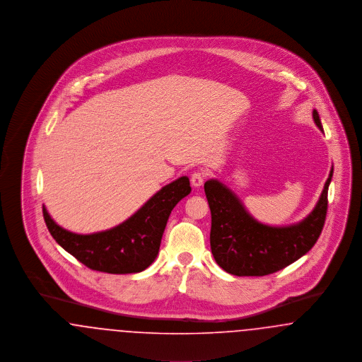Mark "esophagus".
<instances>
[{
    "mask_svg": "<svg viewBox=\"0 0 362 362\" xmlns=\"http://www.w3.org/2000/svg\"><path fill=\"white\" fill-rule=\"evenodd\" d=\"M205 173H194L191 175V185L194 187H201L205 182Z\"/></svg>",
    "mask_w": 362,
    "mask_h": 362,
    "instance_id": "obj_1",
    "label": "esophagus"
}]
</instances>
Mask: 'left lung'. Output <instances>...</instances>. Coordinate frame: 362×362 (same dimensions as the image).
<instances>
[{"label":"left lung","instance_id":"left-lung-1","mask_svg":"<svg viewBox=\"0 0 362 362\" xmlns=\"http://www.w3.org/2000/svg\"><path fill=\"white\" fill-rule=\"evenodd\" d=\"M313 121L323 130L316 110ZM334 167L310 216L291 226H269L254 220L239 198L218 180H207L205 194L211 213L210 247L221 269L238 276H262L285 269L305 255L319 239L327 214L328 186Z\"/></svg>","mask_w":362,"mask_h":362}]
</instances>
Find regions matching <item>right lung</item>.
<instances>
[{
    "instance_id": "add662e5",
    "label": "right lung",
    "mask_w": 362,
    "mask_h": 362,
    "mask_svg": "<svg viewBox=\"0 0 362 362\" xmlns=\"http://www.w3.org/2000/svg\"><path fill=\"white\" fill-rule=\"evenodd\" d=\"M189 191V177L182 176L156 192L124 223L92 235H77L61 228L45 206L43 217L55 241L88 269L110 274L139 273L155 260L168 217Z\"/></svg>"
}]
</instances>
